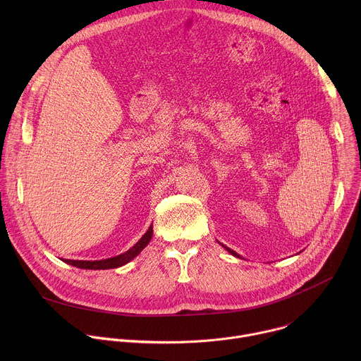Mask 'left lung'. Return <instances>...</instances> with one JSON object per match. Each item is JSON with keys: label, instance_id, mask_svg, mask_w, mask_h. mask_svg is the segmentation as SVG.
<instances>
[{"label": "left lung", "instance_id": "left-lung-1", "mask_svg": "<svg viewBox=\"0 0 361 361\" xmlns=\"http://www.w3.org/2000/svg\"><path fill=\"white\" fill-rule=\"evenodd\" d=\"M224 248H226V250H227L230 254H233L234 257H240V255H238V254H237L234 250H230V248H228V247H226V245H224ZM240 259H241V257H240Z\"/></svg>", "mask_w": 361, "mask_h": 361}]
</instances>
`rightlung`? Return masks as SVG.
I'll return each mask as SVG.
<instances>
[{
	"label": "right lung",
	"instance_id": "add662e5",
	"mask_svg": "<svg viewBox=\"0 0 361 361\" xmlns=\"http://www.w3.org/2000/svg\"><path fill=\"white\" fill-rule=\"evenodd\" d=\"M152 237V226L148 227L147 233L126 252L111 257V259H106V260H95V262H85V260H64L67 264H71L74 267L78 269H85V270H107V269H117L121 267L127 263H130L134 257H137L144 248L145 245L149 243Z\"/></svg>",
	"mask_w": 361,
	"mask_h": 361
}]
</instances>
